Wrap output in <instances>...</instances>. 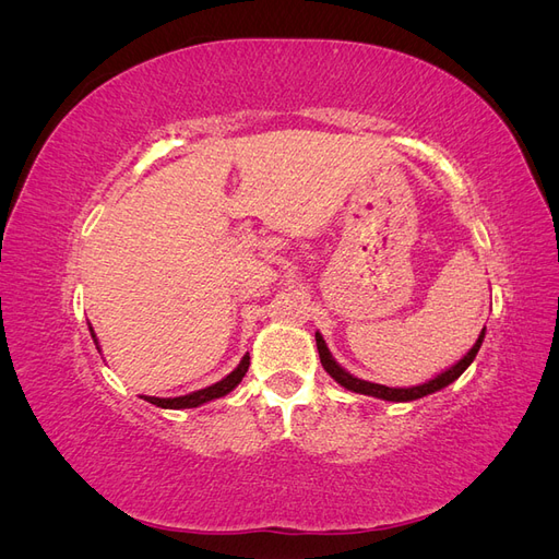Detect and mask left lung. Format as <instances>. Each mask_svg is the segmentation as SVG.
<instances>
[{"label": "left lung", "mask_w": 559, "mask_h": 559, "mask_svg": "<svg viewBox=\"0 0 559 559\" xmlns=\"http://www.w3.org/2000/svg\"><path fill=\"white\" fill-rule=\"evenodd\" d=\"M483 337H485V329L480 331L476 345H473L460 361H456V364L450 366V368H445L443 373H438V376L431 378L429 382L417 384V386H384V384L359 380V378H354L352 373H347V370L333 359V354L329 352V347H326V343H324V337H321V333H319V331L314 333L321 366H324L326 373H329L337 384L349 389V392L366 394V396H376V399H382V401H396V403L417 401V399H421V396H429V394H433V392H441L443 386L452 384V382H454L456 378H460V376L464 373V370L473 364V359H476V354H478V349H480V345H483Z\"/></svg>", "instance_id": "8db88e82"}]
</instances>
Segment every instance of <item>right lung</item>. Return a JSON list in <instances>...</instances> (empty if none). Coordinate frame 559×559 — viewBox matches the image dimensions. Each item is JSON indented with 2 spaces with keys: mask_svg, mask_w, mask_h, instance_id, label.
<instances>
[{
  "mask_svg": "<svg viewBox=\"0 0 559 559\" xmlns=\"http://www.w3.org/2000/svg\"><path fill=\"white\" fill-rule=\"evenodd\" d=\"M88 329H91V335H93V343H95V347H97V352H99L97 335H95V331H93L91 324H88ZM247 368H249V354H245L242 361L238 364V368H235L233 373H228L224 380H218V382H214V384H210V386H205V389H198V392H191V394H186V396H175V399H158V396H142V399L148 401V403L158 405V408H173V411L198 408V405H202V403H207V401H214V399H222V396L230 394L233 389L242 382V378H245V373H247Z\"/></svg>",
  "mask_w": 559,
  "mask_h": 559,
  "instance_id": "1",
  "label": "right lung"
}]
</instances>
